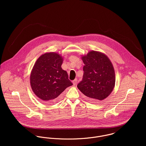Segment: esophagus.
Segmentation results:
<instances>
[{
  "mask_svg": "<svg viewBox=\"0 0 146 146\" xmlns=\"http://www.w3.org/2000/svg\"><path fill=\"white\" fill-rule=\"evenodd\" d=\"M72 83H73V85H75L76 84V83H77V79H75L74 80H73Z\"/></svg>",
  "mask_w": 146,
  "mask_h": 146,
  "instance_id": "esophagus-1",
  "label": "esophagus"
}]
</instances>
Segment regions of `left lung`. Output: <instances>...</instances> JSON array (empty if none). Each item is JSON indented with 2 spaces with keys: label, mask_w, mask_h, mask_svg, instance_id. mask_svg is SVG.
<instances>
[{
  "label": "left lung",
  "mask_w": 146,
  "mask_h": 146,
  "mask_svg": "<svg viewBox=\"0 0 146 146\" xmlns=\"http://www.w3.org/2000/svg\"><path fill=\"white\" fill-rule=\"evenodd\" d=\"M84 63L83 80L78 89L91 101H100L112 92L115 85V74L108 57L100 52L91 50L82 56Z\"/></svg>",
  "instance_id": "left-lung-1"
}]
</instances>
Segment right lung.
Here are the masks:
<instances>
[{
    "label": "right lung",
    "instance_id": "add662e5",
    "mask_svg": "<svg viewBox=\"0 0 146 146\" xmlns=\"http://www.w3.org/2000/svg\"><path fill=\"white\" fill-rule=\"evenodd\" d=\"M63 57L58 53L41 55L34 64L30 74V85L35 94L47 103L56 102L60 95L72 83L61 65Z\"/></svg>",
    "mask_w": 146,
    "mask_h": 146
}]
</instances>
